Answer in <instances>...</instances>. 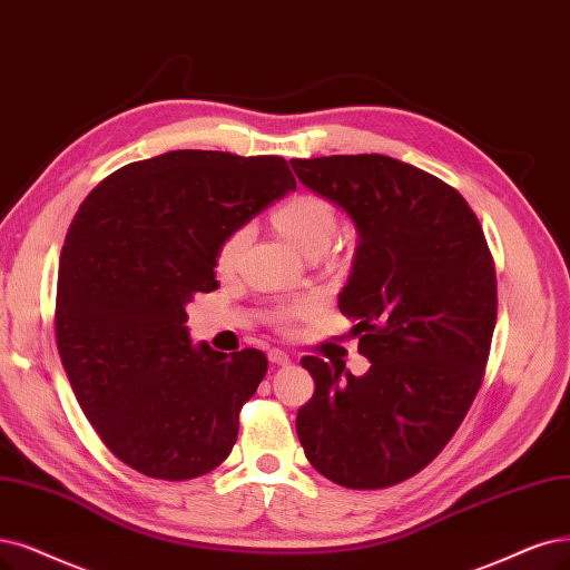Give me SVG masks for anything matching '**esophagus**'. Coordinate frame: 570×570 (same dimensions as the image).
Here are the masks:
<instances>
[{
	"label": "esophagus",
	"instance_id": "34e87169",
	"mask_svg": "<svg viewBox=\"0 0 570 570\" xmlns=\"http://www.w3.org/2000/svg\"><path fill=\"white\" fill-rule=\"evenodd\" d=\"M267 360H269L274 366H286V364L291 362V356H288L284 350L272 347V350L267 352Z\"/></svg>",
	"mask_w": 570,
	"mask_h": 570
}]
</instances>
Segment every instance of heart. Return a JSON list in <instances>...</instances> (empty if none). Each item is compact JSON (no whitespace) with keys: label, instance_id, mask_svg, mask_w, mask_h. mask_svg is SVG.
I'll use <instances>...</instances> for the list:
<instances>
[{"label":"heart","instance_id":"1","mask_svg":"<svg viewBox=\"0 0 570 570\" xmlns=\"http://www.w3.org/2000/svg\"><path fill=\"white\" fill-rule=\"evenodd\" d=\"M274 225L282 235L303 250L305 256H320V253L331 244V239L338 232V210L335 206L314 193H298L286 199L277 210L272 214ZM250 239V229L246 225L235 227L229 235L220 242L216 250V272L229 274L235 272L244 250ZM307 309V301H286L279 303L272 312V320L279 326H288L293 320L301 317Z\"/></svg>","mask_w":570,"mask_h":570}]
</instances>
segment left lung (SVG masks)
Returning <instances> with one entry per match:
<instances>
[{"label": "left lung", "instance_id": "obj_1", "mask_svg": "<svg viewBox=\"0 0 570 570\" xmlns=\"http://www.w3.org/2000/svg\"><path fill=\"white\" fill-rule=\"evenodd\" d=\"M360 232L338 307L371 362L303 356L314 394L296 417L309 465L345 489L411 479L444 451L481 387L498 317L491 248L455 187L385 155L291 159Z\"/></svg>", "mask_w": 570, "mask_h": 570}]
</instances>
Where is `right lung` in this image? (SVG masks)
<instances>
[{
	"label": "right lung",
	"mask_w": 570,
	"mask_h": 570,
	"mask_svg": "<svg viewBox=\"0 0 570 570\" xmlns=\"http://www.w3.org/2000/svg\"><path fill=\"white\" fill-rule=\"evenodd\" d=\"M296 189L284 157L174 150L117 168L81 202L60 250L56 343L89 423L136 472L216 470L267 356L189 343L185 305L218 288L216 250Z\"/></svg>",
	"instance_id": "1"
}]
</instances>
